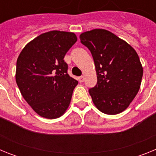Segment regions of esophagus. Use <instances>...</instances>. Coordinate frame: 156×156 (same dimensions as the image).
Segmentation results:
<instances>
[{"mask_svg": "<svg viewBox=\"0 0 156 156\" xmlns=\"http://www.w3.org/2000/svg\"><path fill=\"white\" fill-rule=\"evenodd\" d=\"M78 80H79L80 83L83 82V80H84V76H81L78 77Z\"/></svg>", "mask_w": 156, "mask_h": 156, "instance_id": "1", "label": "esophagus"}]
</instances>
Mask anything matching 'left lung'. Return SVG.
I'll return each instance as SVG.
<instances>
[{"label":"left lung","instance_id":"obj_1","mask_svg":"<svg viewBox=\"0 0 156 156\" xmlns=\"http://www.w3.org/2000/svg\"><path fill=\"white\" fill-rule=\"evenodd\" d=\"M80 42L90 50L98 82L89 89L94 104L101 112L115 115L124 111L137 95L143 68L136 51L111 32L87 31Z\"/></svg>","mask_w":156,"mask_h":156}]
</instances>
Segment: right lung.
I'll return each instance as SVG.
<instances>
[{"label": "right lung", "instance_id": "add662e5", "mask_svg": "<svg viewBox=\"0 0 156 156\" xmlns=\"http://www.w3.org/2000/svg\"><path fill=\"white\" fill-rule=\"evenodd\" d=\"M76 41L73 33L48 32L28 43L18 58L16 83L25 100L41 116L58 118L69 105L78 81L67 73L64 57Z\"/></svg>", "mask_w": 156, "mask_h": 156}]
</instances>
